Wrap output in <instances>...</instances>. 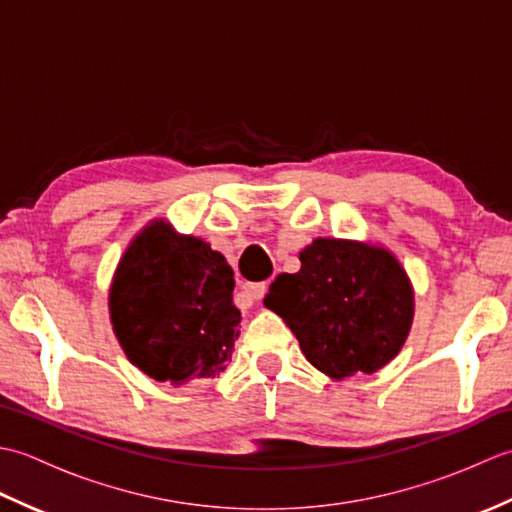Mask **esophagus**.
<instances>
[{
  "label": "esophagus",
  "mask_w": 512,
  "mask_h": 512,
  "mask_svg": "<svg viewBox=\"0 0 512 512\" xmlns=\"http://www.w3.org/2000/svg\"><path fill=\"white\" fill-rule=\"evenodd\" d=\"M264 292H266V281H259V284H246L242 288V295L248 301H259L264 297Z\"/></svg>",
  "instance_id": "1"
}]
</instances>
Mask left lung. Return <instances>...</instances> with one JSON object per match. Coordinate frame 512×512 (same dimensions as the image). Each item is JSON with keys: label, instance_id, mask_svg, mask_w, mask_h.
<instances>
[{"label": "left lung", "instance_id": "8db88e82", "mask_svg": "<svg viewBox=\"0 0 512 512\" xmlns=\"http://www.w3.org/2000/svg\"><path fill=\"white\" fill-rule=\"evenodd\" d=\"M299 259V273L279 275L264 306L286 321L308 361L336 380L389 363L413 319L411 284L396 257L345 239H314Z\"/></svg>", "mask_w": 512, "mask_h": 512}]
</instances>
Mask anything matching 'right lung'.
Here are the masks:
<instances>
[{
	"label": "right lung",
	"mask_w": 512,
	"mask_h": 512,
	"mask_svg": "<svg viewBox=\"0 0 512 512\" xmlns=\"http://www.w3.org/2000/svg\"><path fill=\"white\" fill-rule=\"evenodd\" d=\"M233 270L198 237L165 222L140 233L118 264L110 314L129 361L173 387L226 367L242 314L233 306Z\"/></svg>",
	"instance_id": "add662e5"
}]
</instances>
